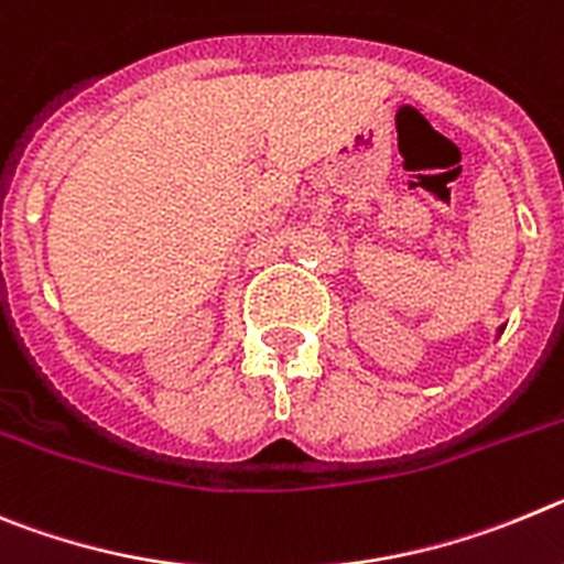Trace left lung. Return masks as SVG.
<instances>
[{"label": "left lung", "instance_id": "obj_1", "mask_svg": "<svg viewBox=\"0 0 564 564\" xmlns=\"http://www.w3.org/2000/svg\"><path fill=\"white\" fill-rule=\"evenodd\" d=\"M497 334H503V326H500V328H497Z\"/></svg>", "mask_w": 564, "mask_h": 564}]
</instances>
